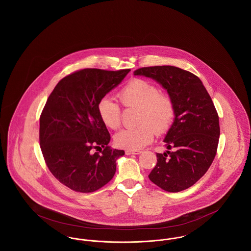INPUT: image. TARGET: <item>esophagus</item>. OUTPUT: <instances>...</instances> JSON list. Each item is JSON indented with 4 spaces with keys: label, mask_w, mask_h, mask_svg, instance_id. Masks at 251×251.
Masks as SVG:
<instances>
[{
    "label": "esophagus",
    "mask_w": 251,
    "mask_h": 251,
    "mask_svg": "<svg viewBox=\"0 0 251 251\" xmlns=\"http://www.w3.org/2000/svg\"><path fill=\"white\" fill-rule=\"evenodd\" d=\"M141 152H142L141 151H132V150L126 151V154H127V155H131V154H140Z\"/></svg>",
    "instance_id": "obj_1"
}]
</instances>
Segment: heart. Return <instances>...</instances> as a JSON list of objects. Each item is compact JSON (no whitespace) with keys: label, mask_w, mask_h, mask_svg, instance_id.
<instances>
[{"label":"heart","mask_w":251,"mask_h":251,"mask_svg":"<svg viewBox=\"0 0 251 251\" xmlns=\"http://www.w3.org/2000/svg\"><path fill=\"white\" fill-rule=\"evenodd\" d=\"M125 107L137 108V127L119 131L115 143L122 149L140 150L153 140L154 132L162 134L171 127L175 118V105L172 98L162 93L154 84L142 79H133L119 93ZM98 112L103 124L113 130L121 123V109L111 98H102L98 104Z\"/></svg>","instance_id":"1"}]
</instances>
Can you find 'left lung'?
<instances>
[{
	"instance_id": "1",
	"label": "left lung",
	"mask_w": 251,
	"mask_h": 251,
	"mask_svg": "<svg viewBox=\"0 0 251 251\" xmlns=\"http://www.w3.org/2000/svg\"><path fill=\"white\" fill-rule=\"evenodd\" d=\"M133 74L161 84L175 105V118L164 139L168 151L156 154L149 178L167 192L187 189L207 172L216 154L220 128L213 100L198 76L177 67L141 68Z\"/></svg>"
}]
</instances>
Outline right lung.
<instances>
[{
	"mask_svg": "<svg viewBox=\"0 0 251 251\" xmlns=\"http://www.w3.org/2000/svg\"><path fill=\"white\" fill-rule=\"evenodd\" d=\"M129 72L84 69L63 78L49 96L39 120L41 151L52 175L74 191L105 185L125 153L108 146L111 137L98 104ZM101 146L100 154L94 151Z\"/></svg>",
	"mask_w": 251,
	"mask_h": 251,
	"instance_id": "1",
	"label": "right lung"
}]
</instances>
